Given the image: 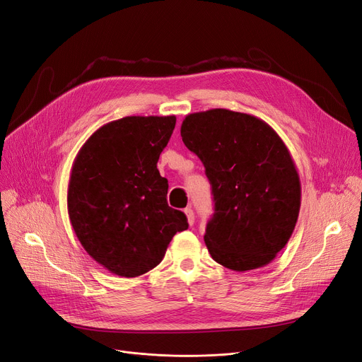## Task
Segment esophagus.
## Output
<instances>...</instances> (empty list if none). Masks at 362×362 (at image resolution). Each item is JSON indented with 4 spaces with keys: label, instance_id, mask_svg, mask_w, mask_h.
Instances as JSON below:
<instances>
[{
    "label": "esophagus",
    "instance_id": "1",
    "mask_svg": "<svg viewBox=\"0 0 362 362\" xmlns=\"http://www.w3.org/2000/svg\"><path fill=\"white\" fill-rule=\"evenodd\" d=\"M185 214H186V218H187V223L192 226L194 222H195V216H194L192 209H185Z\"/></svg>",
    "mask_w": 362,
    "mask_h": 362
}]
</instances>
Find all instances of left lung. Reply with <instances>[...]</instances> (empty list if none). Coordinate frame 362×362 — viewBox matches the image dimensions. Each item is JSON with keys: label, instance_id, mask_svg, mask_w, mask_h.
Masks as SVG:
<instances>
[{"label": "left lung", "instance_id": "left-lung-1", "mask_svg": "<svg viewBox=\"0 0 362 362\" xmlns=\"http://www.w3.org/2000/svg\"><path fill=\"white\" fill-rule=\"evenodd\" d=\"M180 134L211 185L214 214L204 235L211 257L237 272L269 264L300 211V179L286 144L263 119L229 109L186 115Z\"/></svg>", "mask_w": 362, "mask_h": 362}]
</instances>
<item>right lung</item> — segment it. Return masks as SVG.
Wrapping results in <instances>:
<instances>
[{
	"instance_id": "obj_1",
	"label": "right lung",
	"mask_w": 362,
	"mask_h": 362,
	"mask_svg": "<svg viewBox=\"0 0 362 362\" xmlns=\"http://www.w3.org/2000/svg\"><path fill=\"white\" fill-rule=\"evenodd\" d=\"M176 117H124L94 132L76 153L68 213L84 250L111 274L144 275L160 264L185 213L168 207L156 163Z\"/></svg>"
}]
</instances>
